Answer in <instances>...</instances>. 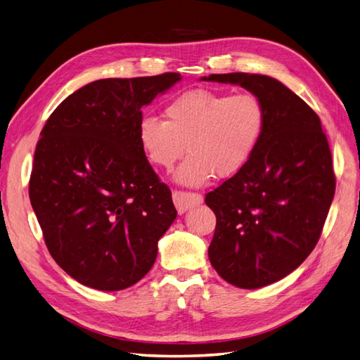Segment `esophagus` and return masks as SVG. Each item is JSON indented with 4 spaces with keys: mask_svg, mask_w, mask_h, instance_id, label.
Listing matches in <instances>:
<instances>
[{
    "mask_svg": "<svg viewBox=\"0 0 360 360\" xmlns=\"http://www.w3.org/2000/svg\"><path fill=\"white\" fill-rule=\"evenodd\" d=\"M172 200H174V204H176V209L179 213H184L188 209H192V207L202 202V197L200 193L183 192V191H174Z\"/></svg>",
    "mask_w": 360,
    "mask_h": 360,
    "instance_id": "obj_1",
    "label": "esophagus"
}]
</instances>
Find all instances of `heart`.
Masks as SVG:
<instances>
[{
	"label": "heart",
	"instance_id": "b5f03b06",
	"mask_svg": "<svg viewBox=\"0 0 360 360\" xmlns=\"http://www.w3.org/2000/svg\"><path fill=\"white\" fill-rule=\"evenodd\" d=\"M167 122L144 115L138 141L150 163L169 169L186 151L176 180L201 186L213 176L233 177L254 156L264 134L266 108L254 93L195 89L165 106Z\"/></svg>",
	"mask_w": 360,
	"mask_h": 360
}]
</instances>
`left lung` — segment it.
<instances>
[{"label":"left lung","instance_id":"left-lung-1","mask_svg":"<svg viewBox=\"0 0 360 360\" xmlns=\"http://www.w3.org/2000/svg\"><path fill=\"white\" fill-rule=\"evenodd\" d=\"M202 81L240 85L266 108L254 156L205 195L216 214L212 266L238 288L266 287L296 270L321 236L336 183L328 138L311 106L275 78L224 73Z\"/></svg>","mask_w":360,"mask_h":360}]
</instances>
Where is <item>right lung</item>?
<instances>
[{
  "mask_svg": "<svg viewBox=\"0 0 360 360\" xmlns=\"http://www.w3.org/2000/svg\"><path fill=\"white\" fill-rule=\"evenodd\" d=\"M180 73L110 78L64 99L41 129L30 201L56 263L82 285L118 291L153 267L177 216L138 141L141 108Z\"/></svg>",
  "mask_w": 360,
  "mask_h": 360,
  "instance_id": "right-lung-1",
  "label": "right lung"
}]
</instances>
